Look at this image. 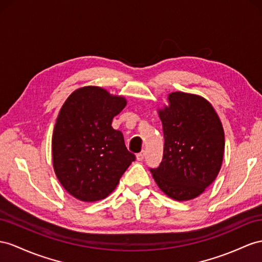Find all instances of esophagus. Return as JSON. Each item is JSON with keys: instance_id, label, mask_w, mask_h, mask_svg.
<instances>
[{"instance_id": "1", "label": "esophagus", "mask_w": 262, "mask_h": 262, "mask_svg": "<svg viewBox=\"0 0 262 262\" xmlns=\"http://www.w3.org/2000/svg\"><path fill=\"white\" fill-rule=\"evenodd\" d=\"M144 157H145V151H144V150H142L140 152H138L137 155H136V159L138 160V162H140V160H143V159H144Z\"/></svg>"}]
</instances>
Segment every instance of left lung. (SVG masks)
<instances>
[{
    "label": "left lung",
    "mask_w": 262,
    "mask_h": 262,
    "mask_svg": "<svg viewBox=\"0 0 262 262\" xmlns=\"http://www.w3.org/2000/svg\"><path fill=\"white\" fill-rule=\"evenodd\" d=\"M168 103L158 111L165 138L163 160L150 172L167 196L190 200L216 179L223 164L225 133L217 113L204 97L173 92Z\"/></svg>",
    "instance_id": "1"
}]
</instances>
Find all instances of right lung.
Here are the masks:
<instances>
[{
  "label": "right lung",
  "mask_w": 262,
  "mask_h": 262,
  "mask_svg": "<svg viewBox=\"0 0 262 262\" xmlns=\"http://www.w3.org/2000/svg\"><path fill=\"white\" fill-rule=\"evenodd\" d=\"M126 99L97 86L73 92L59 111L52 137L53 167L65 190L82 201L104 199L136 159L122 132L112 127Z\"/></svg>",
  "instance_id": "1"
}]
</instances>
